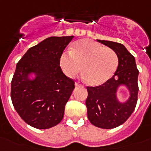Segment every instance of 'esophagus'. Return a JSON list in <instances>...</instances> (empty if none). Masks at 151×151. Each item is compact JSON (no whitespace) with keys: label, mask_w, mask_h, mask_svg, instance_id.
I'll list each match as a JSON object with an SVG mask.
<instances>
[{"label":"esophagus","mask_w":151,"mask_h":151,"mask_svg":"<svg viewBox=\"0 0 151 151\" xmlns=\"http://www.w3.org/2000/svg\"><path fill=\"white\" fill-rule=\"evenodd\" d=\"M75 86H76V87H78V86H82V85H81L80 82H78V81H76V82H75Z\"/></svg>","instance_id":"obj_1"}]
</instances>
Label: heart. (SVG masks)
I'll list each match as a JSON object with an SVG mask.
<instances>
[{
    "label": "heart",
    "instance_id": "obj_1",
    "mask_svg": "<svg viewBox=\"0 0 151 151\" xmlns=\"http://www.w3.org/2000/svg\"><path fill=\"white\" fill-rule=\"evenodd\" d=\"M59 65L69 78H74L82 70L86 82L92 86H98L114 74L118 66V57L111 48L89 39H81L73 43L70 52L62 54Z\"/></svg>",
    "mask_w": 151,
    "mask_h": 151
}]
</instances>
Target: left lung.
I'll return each mask as SVG.
<instances>
[{"instance_id":"1","label":"left lung","mask_w":151,"mask_h":151,"mask_svg":"<svg viewBox=\"0 0 151 151\" xmlns=\"http://www.w3.org/2000/svg\"><path fill=\"white\" fill-rule=\"evenodd\" d=\"M114 51L118 57V66L112 78L96 87H87L88 118L93 125L110 129L126 122L135 110L138 96V76L135 57L122 44L97 40ZM124 87L129 98L121 101L117 96L119 88Z\"/></svg>"}]
</instances>
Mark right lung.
<instances>
[{
  "mask_svg": "<svg viewBox=\"0 0 151 151\" xmlns=\"http://www.w3.org/2000/svg\"><path fill=\"white\" fill-rule=\"evenodd\" d=\"M73 36L50 37L29 48L16 65L11 85L13 106L30 126L50 129L61 122L74 81L59 66Z\"/></svg>",
  "mask_w": 151,
  "mask_h": 151,
  "instance_id": "add662e5",
  "label": "right lung"
}]
</instances>
